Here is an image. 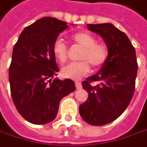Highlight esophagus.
Returning a JSON list of instances; mask_svg holds the SVG:
<instances>
[{
	"label": "esophagus",
	"mask_w": 147,
	"mask_h": 147,
	"mask_svg": "<svg viewBox=\"0 0 147 147\" xmlns=\"http://www.w3.org/2000/svg\"><path fill=\"white\" fill-rule=\"evenodd\" d=\"M75 86H76V88H77V89H80V88L82 87L81 83L79 82V81H76V82H75Z\"/></svg>",
	"instance_id": "esophagus-1"
}]
</instances>
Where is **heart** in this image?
Masks as SVG:
<instances>
[{"label": "heart", "mask_w": 147, "mask_h": 147, "mask_svg": "<svg viewBox=\"0 0 147 147\" xmlns=\"http://www.w3.org/2000/svg\"><path fill=\"white\" fill-rule=\"evenodd\" d=\"M74 43L83 47L80 53L82 61L72 62L62 68V74L66 78L79 80L90 70V65L94 69H99L105 65L109 56L107 46L102 42H97L96 38L87 32H78L73 35ZM53 52L55 58L61 63L67 60L68 49L61 40H56L53 45Z\"/></svg>", "instance_id": "b5f03b06"}]
</instances>
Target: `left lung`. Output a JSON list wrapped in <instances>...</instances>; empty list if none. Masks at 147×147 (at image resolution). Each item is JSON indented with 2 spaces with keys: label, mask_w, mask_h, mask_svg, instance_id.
I'll list each match as a JSON object with an SVG mask.
<instances>
[{
  "label": "left lung",
  "mask_w": 147,
  "mask_h": 147,
  "mask_svg": "<svg viewBox=\"0 0 147 147\" xmlns=\"http://www.w3.org/2000/svg\"><path fill=\"white\" fill-rule=\"evenodd\" d=\"M87 28L103 38L109 56L100 72L82 82L88 98L80 106V114L92 125H103L118 119L131 102L138 63L130 40L113 24H87Z\"/></svg>",
  "instance_id": "8db88e82"
}]
</instances>
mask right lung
<instances>
[{
	"label": "right lung",
	"instance_id": "right-lung-1",
	"mask_svg": "<svg viewBox=\"0 0 147 147\" xmlns=\"http://www.w3.org/2000/svg\"><path fill=\"white\" fill-rule=\"evenodd\" d=\"M67 28V22L55 18H41L22 32L13 47L8 72L11 96L17 111L32 124L53 120L61 99L76 89L70 79H53L59 72L53 45Z\"/></svg>",
	"mask_w": 147,
	"mask_h": 147
}]
</instances>
